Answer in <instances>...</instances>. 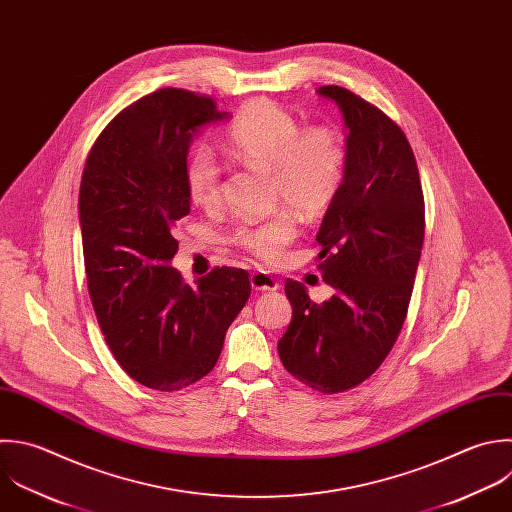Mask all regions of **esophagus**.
I'll use <instances>...</instances> for the list:
<instances>
[{"instance_id": "1", "label": "esophagus", "mask_w": 512, "mask_h": 512, "mask_svg": "<svg viewBox=\"0 0 512 512\" xmlns=\"http://www.w3.org/2000/svg\"><path fill=\"white\" fill-rule=\"evenodd\" d=\"M250 286L254 292H276L280 288L278 280L274 276H270L268 272L264 270H258V272H252L250 276Z\"/></svg>"}]
</instances>
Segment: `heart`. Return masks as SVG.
Instances as JSON below:
<instances>
[{"instance_id": "1", "label": "heart", "mask_w": 512, "mask_h": 512, "mask_svg": "<svg viewBox=\"0 0 512 512\" xmlns=\"http://www.w3.org/2000/svg\"><path fill=\"white\" fill-rule=\"evenodd\" d=\"M226 142L242 162L272 170L276 198L300 214L322 212L340 192L346 166L340 136L326 126L300 130L298 120L270 100L244 104ZM220 178L222 170L212 150L198 148L186 166V190L192 204L216 206L222 190ZM294 234L292 216L278 214L266 222L238 226L234 240L256 258L276 262Z\"/></svg>"}]
</instances>
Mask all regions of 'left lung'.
I'll return each instance as SVG.
<instances>
[{
	"label": "left lung",
	"mask_w": 512,
	"mask_h": 512,
	"mask_svg": "<svg viewBox=\"0 0 512 512\" xmlns=\"http://www.w3.org/2000/svg\"><path fill=\"white\" fill-rule=\"evenodd\" d=\"M338 106L346 134L340 192L316 234L324 282L316 304L286 280L292 322L278 342L284 368L324 394L366 380L406 318L424 240V198L412 148L378 108L340 86L316 90Z\"/></svg>",
	"instance_id": "8db88e82"
}]
</instances>
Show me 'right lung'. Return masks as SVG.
<instances>
[{
	"label": "right lung",
	"mask_w": 512,
	"mask_h": 512,
	"mask_svg": "<svg viewBox=\"0 0 512 512\" xmlns=\"http://www.w3.org/2000/svg\"><path fill=\"white\" fill-rule=\"evenodd\" d=\"M210 98L158 90L120 112L96 140L80 186L90 298L120 366L154 390L206 376L250 296L248 272L214 268L184 284L174 228L190 212L186 166L202 128L226 122Z\"/></svg>",
	"instance_id": "add662e5"
}]
</instances>
